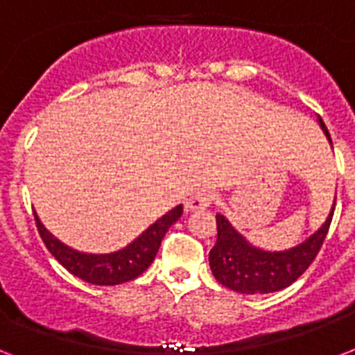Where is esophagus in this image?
<instances>
[{"mask_svg":"<svg viewBox=\"0 0 355 355\" xmlns=\"http://www.w3.org/2000/svg\"><path fill=\"white\" fill-rule=\"evenodd\" d=\"M214 200H216V193H214V191L200 188L189 197L188 202H186V208H188V210H205V208H208Z\"/></svg>","mask_w":355,"mask_h":355,"instance_id":"obj_1","label":"esophagus"}]
</instances>
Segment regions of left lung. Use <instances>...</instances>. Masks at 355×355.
I'll return each instance as SVG.
<instances>
[{
  "mask_svg": "<svg viewBox=\"0 0 355 355\" xmlns=\"http://www.w3.org/2000/svg\"><path fill=\"white\" fill-rule=\"evenodd\" d=\"M322 132L331 145V136L319 118ZM336 202L324 225L297 247L287 250H263L237 232L227 217L217 214V241L210 250V269L216 280L243 295H265L286 289L308 269L319 254L330 230Z\"/></svg>",
  "mask_w": 355,
  "mask_h": 355,
  "instance_id": "obj_1",
  "label": "left lung"
}]
</instances>
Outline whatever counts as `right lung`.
<instances>
[{"mask_svg": "<svg viewBox=\"0 0 355 355\" xmlns=\"http://www.w3.org/2000/svg\"><path fill=\"white\" fill-rule=\"evenodd\" d=\"M180 216H182V205H178L177 208L167 211L166 216H162L132 243H128L127 247L110 254L79 252L53 236L42 225L38 216H35V219L42 241L64 269L94 286H118V284L138 278L144 270H147L160 248L166 232L173 223L178 221Z\"/></svg>", "mask_w": 355, "mask_h": 355, "instance_id": "right-lung-1", "label": "right lung"}]
</instances>
